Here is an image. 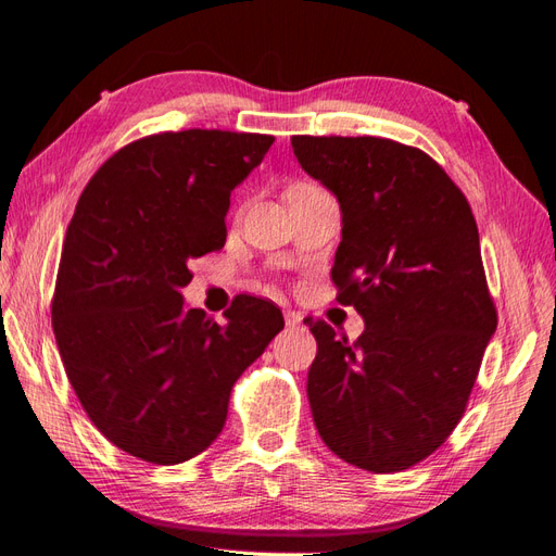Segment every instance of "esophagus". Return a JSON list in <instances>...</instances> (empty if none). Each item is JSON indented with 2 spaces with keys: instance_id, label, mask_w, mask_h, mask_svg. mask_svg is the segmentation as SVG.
<instances>
[{
  "instance_id": "34e87169",
  "label": "esophagus",
  "mask_w": 556,
  "mask_h": 556,
  "mask_svg": "<svg viewBox=\"0 0 556 556\" xmlns=\"http://www.w3.org/2000/svg\"><path fill=\"white\" fill-rule=\"evenodd\" d=\"M283 321H287V328H298L300 324H303V314L287 309V312H283Z\"/></svg>"
}]
</instances>
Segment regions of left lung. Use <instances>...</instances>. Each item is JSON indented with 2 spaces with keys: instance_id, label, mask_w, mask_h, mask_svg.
Masks as SVG:
<instances>
[{
  "instance_id": "left-lung-1",
  "label": "left lung",
  "mask_w": 556,
  "mask_h": 556,
  "mask_svg": "<svg viewBox=\"0 0 556 556\" xmlns=\"http://www.w3.org/2000/svg\"><path fill=\"white\" fill-rule=\"evenodd\" d=\"M312 179L338 198V300L366 321L352 344L312 321L314 426L370 472L433 454L462 419L496 332L470 204L433 157L382 137H291Z\"/></svg>"
}]
</instances>
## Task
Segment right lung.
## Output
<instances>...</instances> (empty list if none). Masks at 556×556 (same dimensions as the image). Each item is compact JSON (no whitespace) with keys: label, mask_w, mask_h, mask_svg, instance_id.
<instances>
[{"label":"right lung","mask_w":556,"mask_h":556,"mask_svg":"<svg viewBox=\"0 0 556 556\" xmlns=\"http://www.w3.org/2000/svg\"><path fill=\"white\" fill-rule=\"evenodd\" d=\"M275 137L184 130L123 147L78 198L53 295L70 384L98 431L157 466L224 431L232 384L283 328L279 307L237 295L216 324L188 309L190 261L226 244L230 193Z\"/></svg>","instance_id":"right-lung-1"}]
</instances>
